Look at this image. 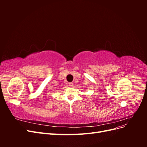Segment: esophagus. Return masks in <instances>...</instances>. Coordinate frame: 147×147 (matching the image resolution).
Returning a JSON list of instances; mask_svg holds the SVG:
<instances>
[{
    "mask_svg": "<svg viewBox=\"0 0 147 147\" xmlns=\"http://www.w3.org/2000/svg\"><path fill=\"white\" fill-rule=\"evenodd\" d=\"M68 84H69V86H73V84H73V83L71 82V83H69Z\"/></svg>",
    "mask_w": 147,
    "mask_h": 147,
    "instance_id": "1",
    "label": "esophagus"
}]
</instances>
